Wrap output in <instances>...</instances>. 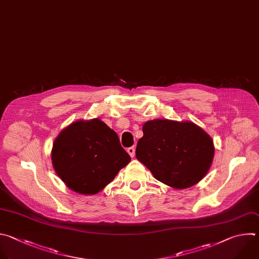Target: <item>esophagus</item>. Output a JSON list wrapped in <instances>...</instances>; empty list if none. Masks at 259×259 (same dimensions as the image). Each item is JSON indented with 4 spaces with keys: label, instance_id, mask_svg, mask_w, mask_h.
Masks as SVG:
<instances>
[{
    "label": "esophagus",
    "instance_id": "esophagus-1",
    "mask_svg": "<svg viewBox=\"0 0 259 259\" xmlns=\"http://www.w3.org/2000/svg\"><path fill=\"white\" fill-rule=\"evenodd\" d=\"M127 153L130 154L131 157H134L135 154H136V148H135V147H130V148H127Z\"/></svg>",
    "mask_w": 259,
    "mask_h": 259
}]
</instances>
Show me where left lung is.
I'll return each instance as SVG.
<instances>
[{"label":"left lung","mask_w":259,"mask_h":259,"mask_svg":"<svg viewBox=\"0 0 259 259\" xmlns=\"http://www.w3.org/2000/svg\"><path fill=\"white\" fill-rule=\"evenodd\" d=\"M137 159L161 183L186 189L208 172L214 156L210 136L191 121L154 119L143 125Z\"/></svg>","instance_id":"8db88e82"}]
</instances>
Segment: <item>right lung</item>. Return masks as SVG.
Masks as SVG:
<instances>
[{"mask_svg":"<svg viewBox=\"0 0 259 259\" xmlns=\"http://www.w3.org/2000/svg\"><path fill=\"white\" fill-rule=\"evenodd\" d=\"M130 161L117 134L99 118L72 122L58 135L52 149L58 177L83 195L102 191Z\"/></svg>","mask_w":259,"mask_h":259,"instance_id":"1","label":"right lung"}]
</instances>
